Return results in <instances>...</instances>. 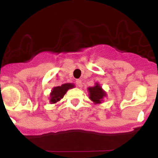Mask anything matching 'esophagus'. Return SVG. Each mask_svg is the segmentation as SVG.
<instances>
[{
  "instance_id": "obj_1",
  "label": "esophagus",
  "mask_w": 158,
  "mask_h": 158,
  "mask_svg": "<svg viewBox=\"0 0 158 158\" xmlns=\"http://www.w3.org/2000/svg\"><path fill=\"white\" fill-rule=\"evenodd\" d=\"M76 85H77V87H79V88H82V86H83V85H82L81 80H77L76 81Z\"/></svg>"
}]
</instances>
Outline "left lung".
I'll return each instance as SVG.
<instances>
[{"mask_svg":"<svg viewBox=\"0 0 158 158\" xmlns=\"http://www.w3.org/2000/svg\"><path fill=\"white\" fill-rule=\"evenodd\" d=\"M88 90L89 93V98L94 102L95 104H100L107 95L98 83H96V85L93 87H89Z\"/></svg>","mask_w":158,"mask_h":158,"instance_id":"8db88e82","label":"left lung"}]
</instances>
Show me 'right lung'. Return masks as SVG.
Segmentation results:
<instances>
[{"instance_id":"right-lung-1","label":"right lung","mask_w":158,"mask_h":158,"mask_svg":"<svg viewBox=\"0 0 158 158\" xmlns=\"http://www.w3.org/2000/svg\"><path fill=\"white\" fill-rule=\"evenodd\" d=\"M73 87H74L73 84L66 83L63 84L61 86L53 88L52 91L51 93V96H50V102L51 104H56L57 102L63 98L64 95L66 93V92L69 89H72Z\"/></svg>"}]
</instances>
